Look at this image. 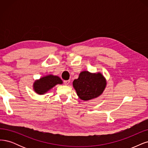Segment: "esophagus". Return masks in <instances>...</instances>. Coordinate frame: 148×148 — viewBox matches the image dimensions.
I'll return each instance as SVG.
<instances>
[{
    "mask_svg": "<svg viewBox=\"0 0 148 148\" xmlns=\"http://www.w3.org/2000/svg\"><path fill=\"white\" fill-rule=\"evenodd\" d=\"M70 83V80H64V84L65 85H68Z\"/></svg>",
    "mask_w": 148,
    "mask_h": 148,
    "instance_id": "1",
    "label": "esophagus"
}]
</instances>
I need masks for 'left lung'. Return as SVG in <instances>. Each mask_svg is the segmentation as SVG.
I'll list each match as a JSON object with an SVG mask.
<instances>
[{"instance_id":"1","label":"left lung","mask_w":148,"mask_h":148,"mask_svg":"<svg viewBox=\"0 0 148 148\" xmlns=\"http://www.w3.org/2000/svg\"><path fill=\"white\" fill-rule=\"evenodd\" d=\"M106 82L101 73L92 74L83 71L73 81V87L78 97L84 101L99 97L106 87Z\"/></svg>"}]
</instances>
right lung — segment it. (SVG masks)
Here are the masks:
<instances>
[{
  "mask_svg": "<svg viewBox=\"0 0 148 148\" xmlns=\"http://www.w3.org/2000/svg\"><path fill=\"white\" fill-rule=\"evenodd\" d=\"M63 83L62 80L56 75H49L35 81L34 83V91L40 95H42L49 91L57 84Z\"/></svg>",
  "mask_w": 148,
  "mask_h": 148,
  "instance_id": "1",
  "label": "right lung"
}]
</instances>
